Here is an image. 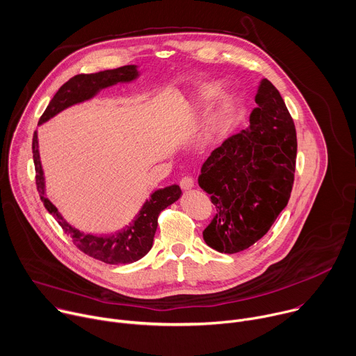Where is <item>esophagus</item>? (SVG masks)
Listing matches in <instances>:
<instances>
[{"label":"esophagus","instance_id":"esophagus-1","mask_svg":"<svg viewBox=\"0 0 356 356\" xmlns=\"http://www.w3.org/2000/svg\"><path fill=\"white\" fill-rule=\"evenodd\" d=\"M180 187H181L184 191L191 190V188L194 187V180L190 179V177H183V179L180 180Z\"/></svg>","mask_w":356,"mask_h":356}]
</instances>
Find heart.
I'll use <instances>...</instances> for the list:
<instances>
[{"label": "heart", "instance_id": "obj_1", "mask_svg": "<svg viewBox=\"0 0 356 356\" xmlns=\"http://www.w3.org/2000/svg\"><path fill=\"white\" fill-rule=\"evenodd\" d=\"M217 92V87H207L201 91V94L198 95L197 103L198 106H204L207 104L209 101L216 95ZM229 111V103L228 101H224V103L220 106V108L217 111H214L210 118H209V128L211 131H221L227 122V115Z\"/></svg>", "mask_w": 356, "mask_h": 356}]
</instances>
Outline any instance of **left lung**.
<instances>
[{"instance_id": "obj_1", "label": "left lung", "mask_w": 356, "mask_h": 356, "mask_svg": "<svg viewBox=\"0 0 356 356\" xmlns=\"http://www.w3.org/2000/svg\"><path fill=\"white\" fill-rule=\"evenodd\" d=\"M255 103L248 129L214 149L198 176V186L217 209L202 238L221 253L245 250L266 235L293 188L297 155L293 118L266 79Z\"/></svg>"}]
</instances>
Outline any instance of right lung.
I'll use <instances>...</instances> for the list:
<instances>
[{
	"mask_svg": "<svg viewBox=\"0 0 356 356\" xmlns=\"http://www.w3.org/2000/svg\"><path fill=\"white\" fill-rule=\"evenodd\" d=\"M136 76L138 70L134 65L122 66L113 70L98 72L92 74H77L72 77L69 81H66L58 90L55 97L50 99L49 106L39 118V124L46 122L47 120L55 117L58 113L63 111L65 108L73 104L81 103V101L94 97L101 88H106L122 81H131L136 79ZM32 154L36 172V188L39 191L44 209L55 217L62 229L73 238V243L81 252L104 264H132L143 258L150 250L152 243H154L159 214L166 207L173 204L175 201H177L181 195V190L177 184L165 187L162 190H156L150 195V200L145 202L135 220H132V222L127 225L122 231L106 236L84 234L73 228L69 222H66L58 211V209L49 201V198L44 194V180L39 158L36 131L32 139Z\"/></svg>",
	"mask_w": 356,
	"mask_h": 356,
	"instance_id": "1",
	"label": "right lung"
}]
</instances>
